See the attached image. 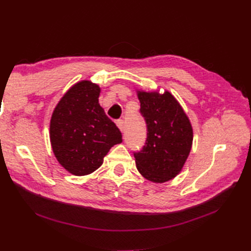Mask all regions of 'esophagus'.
Here are the masks:
<instances>
[{"label":"esophagus","instance_id":"1","mask_svg":"<svg viewBox=\"0 0 251 251\" xmlns=\"http://www.w3.org/2000/svg\"><path fill=\"white\" fill-rule=\"evenodd\" d=\"M116 125H117V127H119L121 131L124 130V121H123V120H117L116 121Z\"/></svg>","mask_w":251,"mask_h":251}]
</instances>
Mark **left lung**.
Segmentation results:
<instances>
[{
	"instance_id": "obj_1",
	"label": "left lung",
	"mask_w": 251,
	"mask_h": 251,
	"mask_svg": "<svg viewBox=\"0 0 251 251\" xmlns=\"http://www.w3.org/2000/svg\"><path fill=\"white\" fill-rule=\"evenodd\" d=\"M138 98L148 132L142 150L134 152L137 169L152 182H166L182 169L192 148L193 129L169 92H138Z\"/></svg>"
}]
</instances>
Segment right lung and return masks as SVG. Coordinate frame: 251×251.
<instances>
[{
    "label": "right lung",
    "mask_w": 251,
    "mask_h": 251,
    "mask_svg": "<svg viewBox=\"0 0 251 251\" xmlns=\"http://www.w3.org/2000/svg\"><path fill=\"white\" fill-rule=\"evenodd\" d=\"M100 88L82 81L68 90L50 120V143L58 162L75 176L92 174L122 134L99 104Z\"/></svg>",
    "instance_id": "obj_1"
}]
</instances>
